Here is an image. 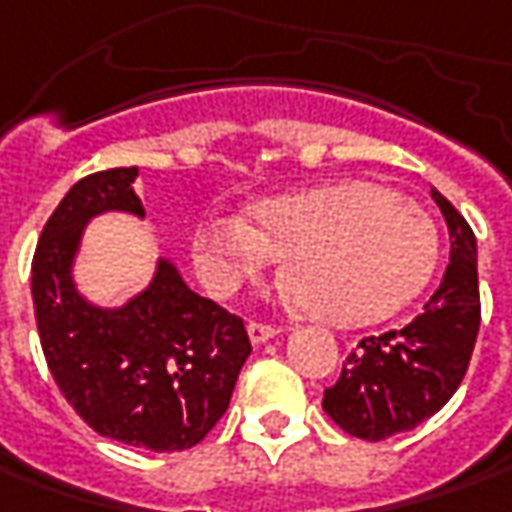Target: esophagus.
<instances>
[{"label": "esophagus", "mask_w": 512, "mask_h": 512, "mask_svg": "<svg viewBox=\"0 0 512 512\" xmlns=\"http://www.w3.org/2000/svg\"><path fill=\"white\" fill-rule=\"evenodd\" d=\"M280 331L274 326H266V323H249V340L255 345H263L269 343L272 337H277Z\"/></svg>", "instance_id": "obj_1"}]
</instances>
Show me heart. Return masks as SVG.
<instances>
[{"mask_svg":"<svg viewBox=\"0 0 512 512\" xmlns=\"http://www.w3.org/2000/svg\"><path fill=\"white\" fill-rule=\"evenodd\" d=\"M283 257L300 306L331 326H368L428 286L439 235L428 212L371 181H340L266 198L246 218H206L192 260L212 294H232Z\"/></svg>","mask_w":512,"mask_h":512,"instance_id":"b5f03b06","label":"heart"}]
</instances>
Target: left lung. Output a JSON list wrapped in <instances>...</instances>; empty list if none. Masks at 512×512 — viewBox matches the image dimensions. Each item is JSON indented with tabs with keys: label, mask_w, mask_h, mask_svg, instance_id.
<instances>
[{
	"label": "left lung",
	"mask_w": 512,
	"mask_h": 512,
	"mask_svg": "<svg viewBox=\"0 0 512 512\" xmlns=\"http://www.w3.org/2000/svg\"><path fill=\"white\" fill-rule=\"evenodd\" d=\"M431 198L450 232V263L439 289L405 328L365 337L323 397V411L365 442L431 419L456 394L479 334L476 238L442 192L431 189Z\"/></svg>",
	"instance_id": "obj_1"
}]
</instances>
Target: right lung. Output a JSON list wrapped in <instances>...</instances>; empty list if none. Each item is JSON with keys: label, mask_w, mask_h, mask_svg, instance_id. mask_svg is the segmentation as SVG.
Instances as JSON below:
<instances>
[{"label": "right lung", "mask_w": 512, "mask_h": 512, "mask_svg": "<svg viewBox=\"0 0 512 512\" xmlns=\"http://www.w3.org/2000/svg\"><path fill=\"white\" fill-rule=\"evenodd\" d=\"M138 167L70 186L33 255V309L47 368L64 399L101 436L169 453L195 448L226 414L252 354L243 320L186 286L169 257L118 306H98L76 283L87 223L121 212L144 221Z\"/></svg>", "instance_id": "1"}]
</instances>
